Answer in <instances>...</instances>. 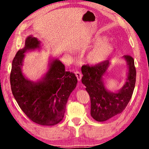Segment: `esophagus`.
Wrapping results in <instances>:
<instances>
[{"mask_svg":"<svg viewBox=\"0 0 149 149\" xmlns=\"http://www.w3.org/2000/svg\"><path fill=\"white\" fill-rule=\"evenodd\" d=\"M75 76L77 77V79L78 81H80L81 79V77H82V75L81 74V72L79 71H76L75 72Z\"/></svg>","mask_w":149,"mask_h":149,"instance_id":"obj_1","label":"esophagus"}]
</instances>
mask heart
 Returning <instances> with one entry per match:
<instances>
[{"label":"heart","mask_w":149,"mask_h":149,"mask_svg":"<svg viewBox=\"0 0 149 149\" xmlns=\"http://www.w3.org/2000/svg\"><path fill=\"white\" fill-rule=\"evenodd\" d=\"M104 37H98L95 41L98 43L87 54L86 60L90 64L97 65L104 62L113 51V47L110 42L104 41Z\"/></svg>","instance_id":"1"}]
</instances>
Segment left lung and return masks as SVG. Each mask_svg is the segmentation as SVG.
Segmentation results:
<instances>
[{
	"instance_id": "left-lung-1",
	"label": "left lung",
	"mask_w": 149,
	"mask_h": 149,
	"mask_svg": "<svg viewBox=\"0 0 149 149\" xmlns=\"http://www.w3.org/2000/svg\"><path fill=\"white\" fill-rule=\"evenodd\" d=\"M123 58L129 66L128 77L124 86L116 93L108 91L102 81V76L110 64L108 60L99 64H87L81 67L84 75L81 81L91 99V115L98 122H104L122 113L132 97L136 81L134 60L130 55H125Z\"/></svg>"
}]
</instances>
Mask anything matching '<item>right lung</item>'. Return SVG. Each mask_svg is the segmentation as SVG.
<instances>
[{
  "label": "right lung",
  "mask_w": 149,
  "mask_h": 149,
  "mask_svg": "<svg viewBox=\"0 0 149 149\" xmlns=\"http://www.w3.org/2000/svg\"><path fill=\"white\" fill-rule=\"evenodd\" d=\"M39 44L37 39L29 36L24 49L17 52L10 77L11 89L19 107L30 120L39 125H53L64 118L68 99L77 79L75 74L65 71L58 60L51 63L42 81L33 83L26 79L21 70L24 53L39 48Z\"/></svg>",
  "instance_id": "right-lung-1"
}]
</instances>
